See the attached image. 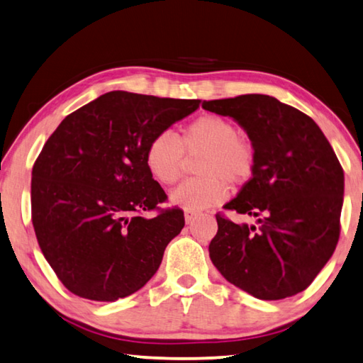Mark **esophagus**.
I'll use <instances>...</instances> for the list:
<instances>
[{"mask_svg": "<svg viewBox=\"0 0 363 363\" xmlns=\"http://www.w3.org/2000/svg\"><path fill=\"white\" fill-rule=\"evenodd\" d=\"M196 217H198V213H194V212H188V211L185 212V221H186L188 225H189V223H193Z\"/></svg>", "mask_w": 363, "mask_h": 363, "instance_id": "obj_1", "label": "esophagus"}]
</instances>
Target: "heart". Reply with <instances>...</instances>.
<instances>
[{
    "instance_id": "obj_1",
    "label": "heart",
    "mask_w": 363,
    "mask_h": 363,
    "mask_svg": "<svg viewBox=\"0 0 363 363\" xmlns=\"http://www.w3.org/2000/svg\"><path fill=\"white\" fill-rule=\"evenodd\" d=\"M199 178L182 183L170 193V202L188 212H199L221 204L231 183L244 182L252 174L255 152L249 140L238 135L230 119L206 114L193 121L180 137L162 130L150 140L145 162L151 177L161 185H174L182 177L186 156H199Z\"/></svg>"
}]
</instances>
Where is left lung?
I'll return each mask as SVG.
<instances>
[{"mask_svg": "<svg viewBox=\"0 0 363 363\" xmlns=\"http://www.w3.org/2000/svg\"><path fill=\"white\" fill-rule=\"evenodd\" d=\"M202 108L236 121L255 152L252 178L225 207L257 225L217 215L208 245L213 266L258 300L300 294L340 239L345 174L332 145L308 114L269 95L204 100Z\"/></svg>", "mask_w": 363, "mask_h": 363, "instance_id": "8db88e82", "label": "left lung"}]
</instances>
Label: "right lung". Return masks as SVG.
<instances>
[{"mask_svg":"<svg viewBox=\"0 0 363 363\" xmlns=\"http://www.w3.org/2000/svg\"><path fill=\"white\" fill-rule=\"evenodd\" d=\"M201 100L113 91L62 121L31 172V220L60 282L86 300L116 301L156 274L180 234V208L142 217L167 199L145 151Z\"/></svg>","mask_w":363,"mask_h":363,"instance_id":"add662e5","label":"right lung"}]
</instances>
